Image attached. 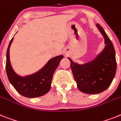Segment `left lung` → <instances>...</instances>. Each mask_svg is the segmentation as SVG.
I'll list each match as a JSON object with an SVG mask.
<instances>
[{
	"instance_id": "obj_1",
	"label": "left lung",
	"mask_w": 121,
	"mask_h": 121,
	"mask_svg": "<svg viewBox=\"0 0 121 121\" xmlns=\"http://www.w3.org/2000/svg\"><path fill=\"white\" fill-rule=\"evenodd\" d=\"M96 27L104 38L105 47L94 59L84 63L71 62V68L78 90L88 94H96L110 86L116 72V53L114 46L104 29Z\"/></svg>"
}]
</instances>
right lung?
<instances>
[{
  "label": "right lung",
  "mask_w": 121,
  "mask_h": 121,
  "mask_svg": "<svg viewBox=\"0 0 121 121\" xmlns=\"http://www.w3.org/2000/svg\"><path fill=\"white\" fill-rule=\"evenodd\" d=\"M13 39L8 45L6 61V71L10 83L20 94L26 97L34 98L47 94L51 88L53 73L64 56L60 55L52 58L36 72L22 76L14 71L10 62V48Z\"/></svg>",
  "instance_id": "obj_1"
}]
</instances>
